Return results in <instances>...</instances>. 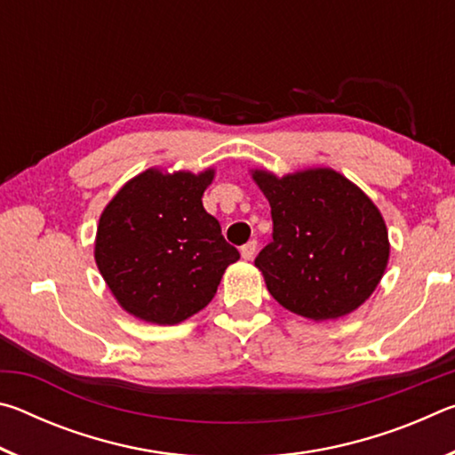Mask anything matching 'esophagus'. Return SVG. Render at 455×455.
<instances>
[{"label":"esophagus","mask_w":455,"mask_h":455,"mask_svg":"<svg viewBox=\"0 0 455 455\" xmlns=\"http://www.w3.org/2000/svg\"><path fill=\"white\" fill-rule=\"evenodd\" d=\"M255 252H257V241H249L241 246V255L246 260H251L252 257H255Z\"/></svg>","instance_id":"obj_1"}]
</instances>
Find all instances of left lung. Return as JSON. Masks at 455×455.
<instances>
[{
  "label": "left lung",
  "mask_w": 455,
  "mask_h": 455,
  "mask_svg": "<svg viewBox=\"0 0 455 455\" xmlns=\"http://www.w3.org/2000/svg\"><path fill=\"white\" fill-rule=\"evenodd\" d=\"M271 204L273 241L255 259L267 289L307 319L343 317L369 299L389 259L387 228L355 184L329 168L252 174Z\"/></svg>",
  "instance_id": "left-lung-1"
}]
</instances>
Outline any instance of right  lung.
Returning a JSON list of instances; mask_svg holds the SVG:
<instances>
[{
  "mask_svg": "<svg viewBox=\"0 0 455 455\" xmlns=\"http://www.w3.org/2000/svg\"><path fill=\"white\" fill-rule=\"evenodd\" d=\"M212 174L146 171L100 217L98 268L134 317L158 325L188 319L212 301L225 268L241 259L203 206Z\"/></svg>",
  "mask_w": 455,
  "mask_h": 455,
  "instance_id": "obj_1",
  "label": "right lung"
}]
</instances>
